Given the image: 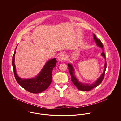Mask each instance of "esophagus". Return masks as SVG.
Here are the masks:
<instances>
[{"instance_id": "34e87169", "label": "esophagus", "mask_w": 121, "mask_h": 121, "mask_svg": "<svg viewBox=\"0 0 121 121\" xmlns=\"http://www.w3.org/2000/svg\"><path fill=\"white\" fill-rule=\"evenodd\" d=\"M67 57H66V55L64 54H60L59 57H58V60H59L60 61H63V60H64L66 59Z\"/></svg>"}]
</instances>
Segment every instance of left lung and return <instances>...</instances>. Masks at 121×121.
<instances>
[{"instance_id": "left-lung-1", "label": "left lung", "mask_w": 121, "mask_h": 121, "mask_svg": "<svg viewBox=\"0 0 121 121\" xmlns=\"http://www.w3.org/2000/svg\"><path fill=\"white\" fill-rule=\"evenodd\" d=\"M94 35V39L95 40V42L96 45L101 48H102V49L103 50V52H102V53H101V55L102 56H103L104 59L106 60V57L105 55V53L104 52V49H103V43H102L101 41L98 39L97 38V37H96L95 35V34L93 35ZM68 67H69V73L71 74V81L73 82V84L77 87V88L80 90H82V91H88L91 90V89H92L93 88L96 87V86H98L99 84H100L103 80H104V75H105V71L106 69V67H107V63H106V62L104 64V70L103 73L102 74V75L100 76V77L93 83L92 84H87V83H82L80 82H79L77 79L76 78V76H75V74H74V70L73 67V66L70 64L69 63L68 65Z\"/></svg>"}]
</instances>
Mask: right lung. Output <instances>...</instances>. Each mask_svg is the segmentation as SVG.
Here are the masks:
<instances>
[{"label":"right lung","mask_w":121,"mask_h":121,"mask_svg":"<svg viewBox=\"0 0 121 121\" xmlns=\"http://www.w3.org/2000/svg\"><path fill=\"white\" fill-rule=\"evenodd\" d=\"M15 53L13 57L12 63L15 78L17 83L25 89L32 93H39L47 89L52 82V71L56 66V59L53 58L48 61L40 72L35 78L23 79L19 78L16 73L14 63Z\"/></svg>","instance_id":"1"}]
</instances>
